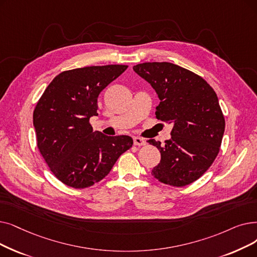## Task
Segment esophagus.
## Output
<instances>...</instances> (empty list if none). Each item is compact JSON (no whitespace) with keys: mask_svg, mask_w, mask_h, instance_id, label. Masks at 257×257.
<instances>
[{"mask_svg":"<svg viewBox=\"0 0 257 257\" xmlns=\"http://www.w3.org/2000/svg\"><path fill=\"white\" fill-rule=\"evenodd\" d=\"M133 143H135L136 146H145V145H146V141L139 137L133 138Z\"/></svg>","mask_w":257,"mask_h":257,"instance_id":"34e87169","label":"esophagus"}]
</instances>
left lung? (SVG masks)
Listing matches in <instances>:
<instances>
[{"label": "left lung", "instance_id": "1", "mask_svg": "<svg viewBox=\"0 0 257 257\" xmlns=\"http://www.w3.org/2000/svg\"><path fill=\"white\" fill-rule=\"evenodd\" d=\"M161 99L156 118L172 122L164 145L149 140L161 152L151 174L159 182L184 187L195 182L213 164L225 131V117L215 91L202 76L168 62L133 66Z\"/></svg>", "mask_w": 257, "mask_h": 257}]
</instances>
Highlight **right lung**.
Returning <instances> with one entry per match:
<instances>
[{
  "mask_svg": "<svg viewBox=\"0 0 257 257\" xmlns=\"http://www.w3.org/2000/svg\"><path fill=\"white\" fill-rule=\"evenodd\" d=\"M127 65L89 66L61 72L33 111L37 145L50 171L63 184L84 189L103 178L132 147L128 136L107 137L89 122L97 115V97Z\"/></svg>",
  "mask_w": 257,
  "mask_h": 257,
  "instance_id": "right-lung-1",
  "label": "right lung"
}]
</instances>
